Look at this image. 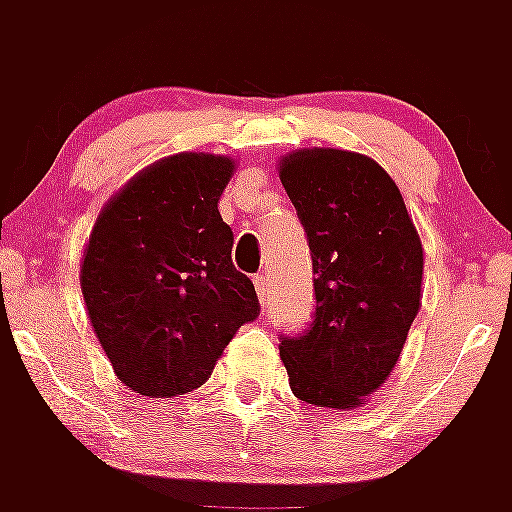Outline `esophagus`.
I'll return each mask as SVG.
<instances>
[{
	"mask_svg": "<svg viewBox=\"0 0 512 512\" xmlns=\"http://www.w3.org/2000/svg\"><path fill=\"white\" fill-rule=\"evenodd\" d=\"M253 284H256V295H259V300L264 302L266 300V284H269V277H266L264 271H261V274H256V277H253Z\"/></svg>",
	"mask_w": 512,
	"mask_h": 512,
	"instance_id": "esophagus-1",
	"label": "esophagus"
}]
</instances>
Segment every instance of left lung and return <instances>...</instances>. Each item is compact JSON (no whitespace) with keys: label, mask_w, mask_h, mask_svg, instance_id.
I'll list each match as a JSON object with an SVG mask.
<instances>
[{"label":"left lung","mask_w":512,"mask_h":512,"mask_svg":"<svg viewBox=\"0 0 512 512\" xmlns=\"http://www.w3.org/2000/svg\"><path fill=\"white\" fill-rule=\"evenodd\" d=\"M279 179L310 241L318 300L310 328L279 343L289 387L315 408H359L408 341L423 243L392 176L364 153L292 151Z\"/></svg>","instance_id":"left-lung-1"}]
</instances>
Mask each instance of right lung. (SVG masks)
<instances>
[{"label":"right lung","instance_id":"obj_1","mask_svg":"<svg viewBox=\"0 0 512 512\" xmlns=\"http://www.w3.org/2000/svg\"><path fill=\"white\" fill-rule=\"evenodd\" d=\"M233 171L230 156H166L135 174L94 223L81 295L117 379L138 395L197 390L238 328L259 315L217 210Z\"/></svg>","mask_w":512,"mask_h":512}]
</instances>
